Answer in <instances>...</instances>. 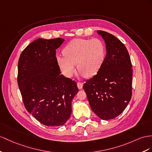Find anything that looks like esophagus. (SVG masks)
I'll use <instances>...</instances> for the list:
<instances>
[{
  "instance_id": "esophagus-1",
  "label": "esophagus",
  "mask_w": 152,
  "mask_h": 152,
  "mask_svg": "<svg viewBox=\"0 0 152 152\" xmlns=\"http://www.w3.org/2000/svg\"><path fill=\"white\" fill-rule=\"evenodd\" d=\"M77 88H78L79 89H81L83 88V83L81 82H77Z\"/></svg>"
}]
</instances>
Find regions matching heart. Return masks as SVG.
<instances>
[{"instance_id":"heart-1","label":"heart","mask_w":152,"mask_h":152,"mask_svg":"<svg viewBox=\"0 0 152 152\" xmlns=\"http://www.w3.org/2000/svg\"><path fill=\"white\" fill-rule=\"evenodd\" d=\"M64 56L56 57L61 71L68 77L76 72L75 65L80 75L91 77L98 72L105 58V48L98 38L75 39L63 50Z\"/></svg>"}]
</instances>
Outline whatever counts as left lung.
<instances>
[{
	"label": "left lung",
	"instance_id": "obj_1",
	"mask_svg": "<svg viewBox=\"0 0 152 152\" xmlns=\"http://www.w3.org/2000/svg\"><path fill=\"white\" fill-rule=\"evenodd\" d=\"M107 54L98 72L83 85L92 110L100 119H112L123 112L132 97V69L126 47L115 36L98 31Z\"/></svg>",
	"mask_w": 152,
	"mask_h": 152
}]
</instances>
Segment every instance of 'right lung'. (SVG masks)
<instances>
[{
    "label": "right lung",
    "mask_w": 152,
    "mask_h": 152,
    "mask_svg": "<svg viewBox=\"0 0 152 152\" xmlns=\"http://www.w3.org/2000/svg\"><path fill=\"white\" fill-rule=\"evenodd\" d=\"M60 38H38L22 52L17 81L24 106L29 114L48 126L64 124L72 112V101L77 92L76 82L60 75L56 50Z\"/></svg>",
    "instance_id": "add662e5"
}]
</instances>
